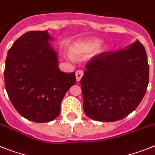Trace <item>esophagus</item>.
<instances>
[{
	"instance_id": "obj_1",
	"label": "esophagus",
	"mask_w": 155,
	"mask_h": 155,
	"mask_svg": "<svg viewBox=\"0 0 155 155\" xmlns=\"http://www.w3.org/2000/svg\"><path fill=\"white\" fill-rule=\"evenodd\" d=\"M83 74H84V73H83L82 71H76V74H75V76H76V79L78 81H79L81 79V78H82Z\"/></svg>"
}]
</instances>
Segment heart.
Masks as SVG:
<instances>
[{
  "instance_id": "obj_1",
  "label": "heart",
  "mask_w": 155,
  "mask_h": 155,
  "mask_svg": "<svg viewBox=\"0 0 155 155\" xmlns=\"http://www.w3.org/2000/svg\"><path fill=\"white\" fill-rule=\"evenodd\" d=\"M101 41L99 38H88L74 44L71 48V53L75 57H82L88 55L96 49V52L100 53L102 51V48L99 47Z\"/></svg>"
}]
</instances>
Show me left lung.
<instances>
[{
    "label": "left lung",
    "instance_id": "left-lung-1",
    "mask_svg": "<svg viewBox=\"0 0 155 155\" xmlns=\"http://www.w3.org/2000/svg\"><path fill=\"white\" fill-rule=\"evenodd\" d=\"M85 67L81 87L86 116L112 122L137 109L149 82L147 56L138 40L115 52L97 55Z\"/></svg>",
    "mask_w": 155,
    "mask_h": 155
}]
</instances>
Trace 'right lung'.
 Wrapping results in <instances>:
<instances>
[{
    "instance_id": "1",
    "label": "right lung",
    "mask_w": 155,
    "mask_h": 155,
    "mask_svg": "<svg viewBox=\"0 0 155 155\" xmlns=\"http://www.w3.org/2000/svg\"><path fill=\"white\" fill-rule=\"evenodd\" d=\"M47 30L29 31L15 41L5 62V88L13 107L25 118L48 122L59 116L66 92L76 83L75 72L59 68L57 51Z\"/></svg>"
}]
</instances>
